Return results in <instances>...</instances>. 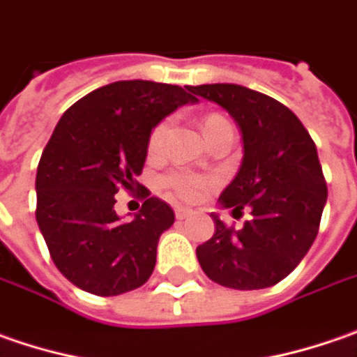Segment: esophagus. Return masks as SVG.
I'll return each mask as SVG.
<instances>
[{
	"label": "esophagus",
	"instance_id": "34e87169",
	"mask_svg": "<svg viewBox=\"0 0 357 357\" xmlns=\"http://www.w3.org/2000/svg\"><path fill=\"white\" fill-rule=\"evenodd\" d=\"M190 215H192V209L176 208V218H178V220H185V218H190Z\"/></svg>",
	"mask_w": 357,
	"mask_h": 357
}]
</instances>
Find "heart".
<instances>
[{
	"mask_svg": "<svg viewBox=\"0 0 357 357\" xmlns=\"http://www.w3.org/2000/svg\"><path fill=\"white\" fill-rule=\"evenodd\" d=\"M224 121H227L225 117L211 114V116L204 119V133L211 130L213 126H218V123H224ZM167 132H169V121L167 119H163L162 123H158L151 130L148 139V148L151 153H158L163 148ZM163 185L167 190H172L174 194H178L179 197H183V199H197L199 195L206 192V188L209 185V179L204 178V176H195V174H190V172L178 169V172H172V174L165 176Z\"/></svg>",
	"mask_w": 357,
	"mask_h": 357,
	"instance_id": "heart-1",
	"label": "heart"
}]
</instances>
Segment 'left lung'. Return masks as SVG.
<instances>
[{
  "mask_svg": "<svg viewBox=\"0 0 357 357\" xmlns=\"http://www.w3.org/2000/svg\"><path fill=\"white\" fill-rule=\"evenodd\" d=\"M238 123L243 160L220 206L252 209L243 227L211 213L215 234L195 254L211 282L234 289L275 286L307 254L319 229L328 185L318 149L298 116L266 93L236 84L190 86Z\"/></svg>",
  "mask_w": 357,
  "mask_h": 357,
  "instance_id": "8db88e82",
  "label": "left lung"
}]
</instances>
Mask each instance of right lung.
<instances>
[{"label":"right lung","mask_w":357,"mask_h":357,"mask_svg":"<svg viewBox=\"0 0 357 357\" xmlns=\"http://www.w3.org/2000/svg\"><path fill=\"white\" fill-rule=\"evenodd\" d=\"M195 101L190 86L114 82L75 101L57 121L38 165L36 220L57 270L73 286L107 298L149 280L174 209L144 190L139 213L121 222L116 194L139 188L135 178L151 130Z\"/></svg>","instance_id":"right-lung-1"}]
</instances>
